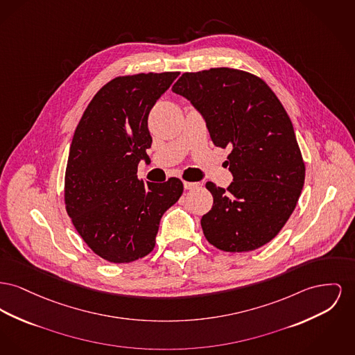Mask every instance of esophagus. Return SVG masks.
<instances>
[{"label": "esophagus", "mask_w": 355, "mask_h": 355, "mask_svg": "<svg viewBox=\"0 0 355 355\" xmlns=\"http://www.w3.org/2000/svg\"><path fill=\"white\" fill-rule=\"evenodd\" d=\"M197 187H200L198 182H184V188L187 190H191V189L197 188Z\"/></svg>", "instance_id": "34e87169"}]
</instances>
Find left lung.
<instances>
[{
    "label": "left lung",
    "instance_id": "obj_1",
    "mask_svg": "<svg viewBox=\"0 0 355 355\" xmlns=\"http://www.w3.org/2000/svg\"><path fill=\"white\" fill-rule=\"evenodd\" d=\"M171 91L201 114L216 146L230 147L228 189H207L213 208L201 218L209 243L225 252L257 250L284 227L304 185L293 125L271 88L232 68L184 73Z\"/></svg>",
    "mask_w": 355,
    "mask_h": 355
}]
</instances>
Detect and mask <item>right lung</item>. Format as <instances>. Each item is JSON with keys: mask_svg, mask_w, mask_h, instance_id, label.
<instances>
[{"mask_svg": "<svg viewBox=\"0 0 355 355\" xmlns=\"http://www.w3.org/2000/svg\"><path fill=\"white\" fill-rule=\"evenodd\" d=\"M178 72L116 78L102 87L75 130L65 170V207L98 256L130 263L155 247L159 221L184 191L178 178L138 180L148 158V112Z\"/></svg>", "mask_w": 355, "mask_h": 355, "instance_id": "1", "label": "right lung"}]
</instances>
